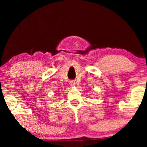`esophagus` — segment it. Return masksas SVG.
Wrapping results in <instances>:
<instances>
[{"instance_id": "esophagus-1", "label": "esophagus", "mask_w": 147, "mask_h": 147, "mask_svg": "<svg viewBox=\"0 0 147 147\" xmlns=\"http://www.w3.org/2000/svg\"><path fill=\"white\" fill-rule=\"evenodd\" d=\"M70 85L71 86H75V82H74V81H73V80H71V81H70Z\"/></svg>"}]
</instances>
